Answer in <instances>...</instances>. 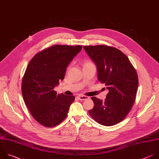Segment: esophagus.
I'll list each match as a JSON object with an SVG mask.
<instances>
[{
    "instance_id": "obj_1",
    "label": "esophagus",
    "mask_w": 159,
    "mask_h": 159,
    "mask_svg": "<svg viewBox=\"0 0 159 159\" xmlns=\"http://www.w3.org/2000/svg\"><path fill=\"white\" fill-rule=\"evenodd\" d=\"M78 98L80 100H86V99H88L89 98V97L87 96H85V95H79L78 97Z\"/></svg>"
}]
</instances>
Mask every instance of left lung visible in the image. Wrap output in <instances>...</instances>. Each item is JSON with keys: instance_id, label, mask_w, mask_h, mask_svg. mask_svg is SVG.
Instances as JSON below:
<instances>
[{"instance_id": "left-lung-1", "label": "left lung", "mask_w": 159, "mask_h": 159, "mask_svg": "<svg viewBox=\"0 0 159 159\" xmlns=\"http://www.w3.org/2000/svg\"><path fill=\"white\" fill-rule=\"evenodd\" d=\"M84 48L97 67L98 80L109 90L105 100L91 98L94 107L89 113L102 125H114L125 119L135 102L137 74L129 58L115 47L100 45Z\"/></svg>"}]
</instances>
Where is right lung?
<instances>
[{
	"label": "right lung",
	"mask_w": 159,
	"mask_h": 159,
	"mask_svg": "<svg viewBox=\"0 0 159 159\" xmlns=\"http://www.w3.org/2000/svg\"><path fill=\"white\" fill-rule=\"evenodd\" d=\"M81 45H53L37 54L29 62L22 81L27 107L40 124L52 127L67 117L74 95L54 90L64 80L66 69L80 52Z\"/></svg>",
	"instance_id": "obj_1"
}]
</instances>
